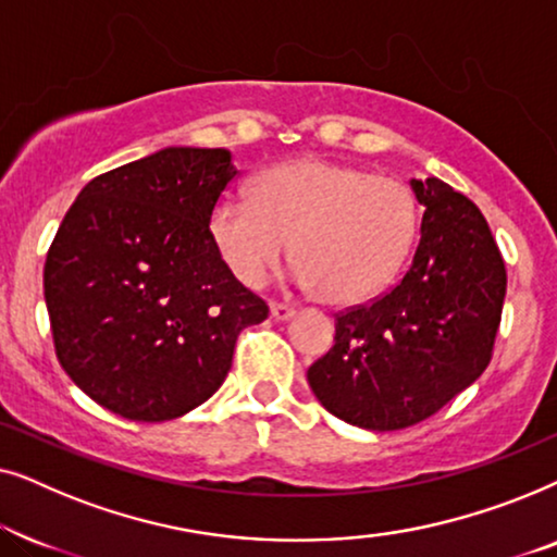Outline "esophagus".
<instances>
[{"label": "esophagus", "instance_id": "1", "mask_svg": "<svg viewBox=\"0 0 557 557\" xmlns=\"http://www.w3.org/2000/svg\"><path fill=\"white\" fill-rule=\"evenodd\" d=\"M294 314H296V311L288 307V304H278V301L271 304V317L276 319V322H288V319H292Z\"/></svg>", "mask_w": 557, "mask_h": 557}]
</instances>
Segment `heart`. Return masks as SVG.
<instances>
[{
    "instance_id": "b5f03b06",
    "label": "heart",
    "mask_w": 557,
    "mask_h": 557,
    "mask_svg": "<svg viewBox=\"0 0 557 557\" xmlns=\"http://www.w3.org/2000/svg\"><path fill=\"white\" fill-rule=\"evenodd\" d=\"M210 235L248 288L265 284L294 240L299 284L349 307L375 296L400 269L416 235V205L398 180L301 157L258 174L253 197H223Z\"/></svg>"
}]
</instances>
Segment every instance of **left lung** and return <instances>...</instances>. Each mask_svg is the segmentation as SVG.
Segmentation results:
<instances>
[{
  "label": "left lung",
  "instance_id": "left-lung-1",
  "mask_svg": "<svg viewBox=\"0 0 557 557\" xmlns=\"http://www.w3.org/2000/svg\"><path fill=\"white\" fill-rule=\"evenodd\" d=\"M421 243L400 284L334 322L307 370L317 400L349 425L400 431L436 413L492 360L507 271L474 202L436 177L410 180Z\"/></svg>",
  "mask_w": 557,
  "mask_h": 557
}]
</instances>
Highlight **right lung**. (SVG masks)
<instances>
[{
    "instance_id": "right-lung-1",
    "label": "right lung",
    "mask_w": 557,
    "mask_h": 557,
    "mask_svg": "<svg viewBox=\"0 0 557 557\" xmlns=\"http://www.w3.org/2000/svg\"><path fill=\"white\" fill-rule=\"evenodd\" d=\"M227 149L166 147L90 180L45 261L58 360L128 421H172L223 385L240 330L269 307L233 276L210 215Z\"/></svg>"
}]
</instances>
